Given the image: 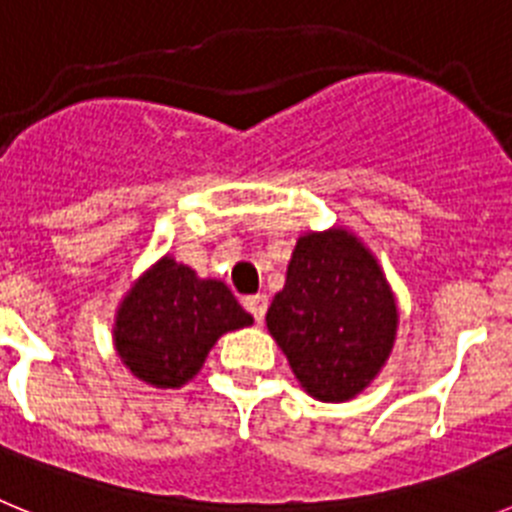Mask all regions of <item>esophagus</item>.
<instances>
[{"label": "esophagus", "mask_w": 512, "mask_h": 512, "mask_svg": "<svg viewBox=\"0 0 512 512\" xmlns=\"http://www.w3.org/2000/svg\"><path fill=\"white\" fill-rule=\"evenodd\" d=\"M243 307L251 312L256 323H261V320H264V315H266V307H269V297H266V295H251V297H246V300H243Z\"/></svg>", "instance_id": "1"}]
</instances>
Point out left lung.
Segmentation results:
<instances>
[{
	"label": "left lung",
	"instance_id": "1",
	"mask_svg": "<svg viewBox=\"0 0 512 512\" xmlns=\"http://www.w3.org/2000/svg\"><path fill=\"white\" fill-rule=\"evenodd\" d=\"M266 328L312 397L346 402L390 359L395 295L356 235L343 228L305 233L266 312Z\"/></svg>",
	"mask_w": 512,
	"mask_h": 512
}]
</instances>
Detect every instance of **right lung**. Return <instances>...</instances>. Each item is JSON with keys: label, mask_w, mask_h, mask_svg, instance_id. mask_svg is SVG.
<instances>
[{"label": "right lung", "mask_w": 512, "mask_h": 512, "mask_svg": "<svg viewBox=\"0 0 512 512\" xmlns=\"http://www.w3.org/2000/svg\"><path fill=\"white\" fill-rule=\"evenodd\" d=\"M251 323L223 282L164 256L117 307L115 348L135 377L174 390L200 372L217 338Z\"/></svg>", "instance_id": "right-lung-1"}]
</instances>
